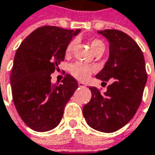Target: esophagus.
<instances>
[{
    "mask_svg": "<svg viewBox=\"0 0 155 155\" xmlns=\"http://www.w3.org/2000/svg\"><path fill=\"white\" fill-rule=\"evenodd\" d=\"M78 85H79L80 87H85V86H86V84H85L84 83H83V82H79V83H78Z\"/></svg>",
    "mask_w": 155,
    "mask_h": 155,
    "instance_id": "obj_1",
    "label": "esophagus"
}]
</instances>
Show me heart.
<instances>
[{"label":"heart","instance_id":"b5f03b06","mask_svg":"<svg viewBox=\"0 0 155 155\" xmlns=\"http://www.w3.org/2000/svg\"><path fill=\"white\" fill-rule=\"evenodd\" d=\"M75 44H76L75 40L71 41L67 44L66 49H65L66 56H70L72 53ZM90 44H91V48L94 51V52H95L98 50H104V43L103 42V41H101L99 39H93L91 41ZM95 71H96V69L94 66H93L91 64L80 62V61L73 62L69 67L70 73L74 77V78H76L77 80H80V81H85V80L89 79L90 76Z\"/></svg>","mask_w":155,"mask_h":155}]
</instances>
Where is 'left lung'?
I'll list each match as a JSON object with an SVG mask.
<instances>
[{
  "mask_svg": "<svg viewBox=\"0 0 155 155\" xmlns=\"http://www.w3.org/2000/svg\"><path fill=\"white\" fill-rule=\"evenodd\" d=\"M110 42V56L96 78L113 83L101 94L96 87H89L91 101L84 106L86 123L94 130L114 133L136 114L147 81L143 51L137 42L125 32L109 29L99 31Z\"/></svg>",
  "mask_w": 155,
  "mask_h": 155,
  "instance_id": "left-lung-1",
  "label": "left lung"
}]
</instances>
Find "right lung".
<instances>
[{"instance_id": "1", "label": "right lung", "mask_w": 155, "mask_h": 155, "mask_svg": "<svg viewBox=\"0 0 155 155\" xmlns=\"http://www.w3.org/2000/svg\"><path fill=\"white\" fill-rule=\"evenodd\" d=\"M79 31L50 25L39 27L17 49L10 79L12 100L21 120L33 131L55 128L65 104L78 88L70 74H65L59 85L51 83V74L64 61L67 44Z\"/></svg>"}]
</instances>
